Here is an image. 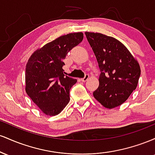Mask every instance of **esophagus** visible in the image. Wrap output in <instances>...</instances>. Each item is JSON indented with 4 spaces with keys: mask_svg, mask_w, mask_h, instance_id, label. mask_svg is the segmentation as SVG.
Instances as JSON below:
<instances>
[{
    "mask_svg": "<svg viewBox=\"0 0 155 155\" xmlns=\"http://www.w3.org/2000/svg\"><path fill=\"white\" fill-rule=\"evenodd\" d=\"M89 77H90V76H89V74H86V75L84 76V77L82 78V79H81V81H87L88 79H89Z\"/></svg>",
    "mask_w": 155,
    "mask_h": 155,
    "instance_id": "34e87169",
    "label": "esophagus"
}]
</instances>
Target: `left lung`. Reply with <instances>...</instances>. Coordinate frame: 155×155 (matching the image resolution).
Here are the masks:
<instances>
[{
    "label": "left lung",
    "instance_id": "1",
    "mask_svg": "<svg viewBox=\"0 0 155 155\" xmlns=\"http://www.w3.org/2000/svg\"><path fill=\"white\" fill-rule=\"evenodd\" d=\"M85 35L101 71L94 97L104 107H117L136 89L140 75L139 64L117 39L99 33L85 32Z\"/></svg>",
    "mask_w": 155,
    "mask_h": 155
}]
</instances>
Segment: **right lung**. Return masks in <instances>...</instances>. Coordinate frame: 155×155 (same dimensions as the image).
<instances>
[{"mask_svg":"<svg viewBox=\"0 0 155 155\" xmlns=\"http://www.w3.org/2000/svg\"><path fill=\"white\" fill-rule=\"evenodd\" d=\"M83 38L81 32L60 36L34 51L27 63L25 91L46 115H58L70 101L77 80L64 75L63 60Z\"/></svg>","mask_w":155,"mask_h":155,"instance_id":"add662e5","label":"right lung"}]
</instances>
